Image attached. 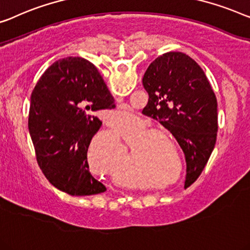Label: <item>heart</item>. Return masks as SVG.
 I'll list each match as a JSON object with an SVG mask.
<instances>
[{
    "label": "heart",
    "instance_id": "heart-1",
    "mask_svg": "<svg viewBox=\"0 0 250 250\" xmlns=\"http://www.w3.org/2000/svg\"><path fill=\"white\" fill-rule=\"evenodd\" d=\"M121 135L129 146L131 161L142 165L141 170L147 176L165 179L174 174L177 169L175 176L164 182V186H167L182 175L184 164L180 154L175 152L173 155L164 147L162 140H168L167 137L161 132L152 131L149 126L133 115H131V121L125 118V124L111 123L110 131L99 134L91 140L88 146V160L93 168L99 169L104 164L113 161L116 153L122 150L119 141ZM128 185L134 188H149L160 187L161 184H151L137 177L134 182H129Z\"/></svg>",
    "mask_w": 250,
    "mask_h": 250
}]
</instances>
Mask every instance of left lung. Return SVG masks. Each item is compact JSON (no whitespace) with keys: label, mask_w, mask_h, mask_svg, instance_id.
Here are the masks:
<instances>
[{"label":"left lung","mask_w":250,"mask_h":250,"mask_svg":"<svg viewBox=\"0 0 250 250\" xmlns=\"http://www.w3.org/2000/svg\"><path fill=\"white\" fill-rule=\"evenodd\" d=\"M149 95L142 113L172 133L186 159L185 187L205 168L216 143L218 103L200 65L186 54L169 52L152 62L143 77Z\"/></svg>","instance_id":"1"}]
</instances>
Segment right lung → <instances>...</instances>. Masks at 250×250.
<instances>
[{
    "label": "right lung",
    "instance_id": "obj_1",
    "mask_svg": "<svg viewBox=\"0 0 250 250\" xmlns=\"http://www.w3.org/2000/svg\"><path fill=\"white\" fill-rule=\"evenodd\" d=\"M115 100L95 65L82 57L56 61L44 72L30 98L28 128L42 173L71 196L106 190L91 175L88 146L99 131L96 114Z\"/></svg>",
    "mask_w": 250,
    "mask_h": 250
}]
</instances>
